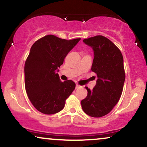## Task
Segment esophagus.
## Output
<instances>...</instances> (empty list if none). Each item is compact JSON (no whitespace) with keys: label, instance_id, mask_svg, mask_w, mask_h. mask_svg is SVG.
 <instances>
[{"label":"esophagus","instance_id":"1","mask_svg":"<svg viewBox=\"0 0 147 147\" xmlns=\"http://www.w3.org/2000/svg\"><path fill=\"white\" fill-rule=\"evenodd\" d=\"M81 86L79 85H78V84H76V89H77V88H80Z\"/></svg>","mask_w":147,"mask_h":147}]
</instances>
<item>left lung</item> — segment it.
Returning <instances> with one entry per match:
<instances>
[{
	"label": "left lung",
	"mask_w": 147,
	"mask_h": 147,
	"mask_svg": "<svg viewBox=\"0 0 147 147\" xmlns=\"http://www.w3.org/2000/svg\"><path fill=\"white\" fill-rule=\"evenodd\" d=\"M83 42L94 52L91 70L97 79L92 90L86 86L88 95L82 108L88 115L101 117L112 111L119 100L125 81L124 59L120 50L109 38L95 36Z\"/></svg>",
	"instance_id": "8db88e82"
}]
</instances>
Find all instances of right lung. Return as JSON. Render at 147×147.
Listing matches in <instances>:
<instances>
[{
  "label": "right lung",
  "mask_w": 147,
  "mask_h": 147,
  "mask_svg": "<svg viewBox=\"0 0 147 147\" xmlns=\"http://www.w3.org/2000/svg\"><path fill=\"white\" fill-rule=\"evenodd\" d=\"M80 40L68 41L47 35L31 47L24 68L25 90L33 106L42 113L52 115L61 111L75 90V82H61L57 72L68 52Z\"/></svg>",
  "instance_id": "obj_1"
}]
</instances>
